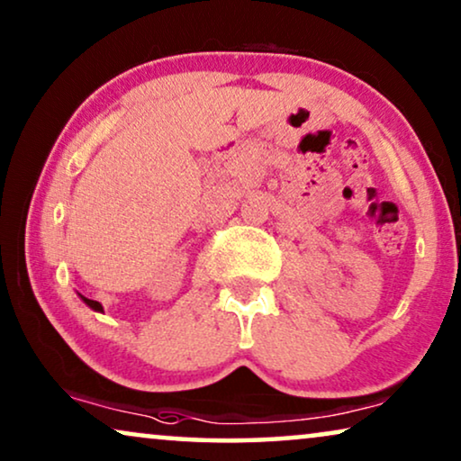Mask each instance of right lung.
I'll use <instances>...</instances> for the list:
<instances>
[{"label": "right lung", "instance_id": "add662e5", "mask_svg": "<svg viewBox=\"0 0 461 461\" xmlns=\"http://www.w3.org/2000/svg\"><path fill=\"white\" fill-rule=\"evenodd\" d=\"M79 298L84 300V304L90 306L92 311H96V312H104V308H103V304H100V302H96V300H90V298H86V295H81V294H79Z\"/></svg>", "mask_w": 461, "mask_h": 461}]
</instances>
